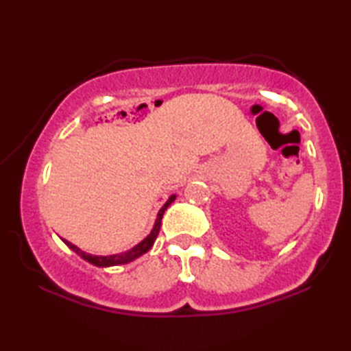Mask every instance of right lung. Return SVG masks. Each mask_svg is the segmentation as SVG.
Listing matches in <instances>:
<instances>
[{
	"instance_id": "obj_1",
	"label": "right lung",
	"mask_w": 351,
	"mask_h": 351,
	"mask_svg": "<svg viewBox=\"0 0 351 351\" xmlns=\"http://www.w3.org/2000/svg\"><path fill=\"white\" fill-rule=\"evenodd\" d=\"M173 199H175V195H173V197H170L167 203H165V204L162 206V209L159 210L158 218H156V223H154V228H153V230H152V234L148 235L144 241H141L138 246H134L133 249H130V251L123 252V254L106 255V257H102V255H90V254L80 251L79 247L74 246L73 243H69L68 240H63V241L66 243V245H68L71 249H73V251H74L75 254H79L83 260L90 261V263L96 265V266H114V265L128 263V261H133L134 258L141 257L142 254H145V252L148 251V249H150V247L153 246V243H154V240H156V237H158V234H159V229H161V219H162L164 212H165V209H167V207H169L171 203H173Z\"/></svg>"
}]
</instances>
